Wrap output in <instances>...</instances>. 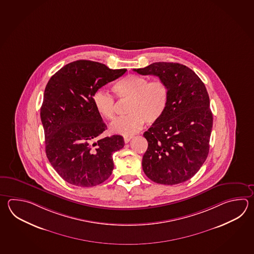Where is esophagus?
<instances>
[{
  "instance_id": "1",
  "label": "esophagus",
  "mask_w": 254,
  "mask_h": 254,
  "mask_svg": "<svg viewBox=\"0 0 254 254\" xmlns=\"http://www.w3.org/2000/svg\"><path fill=\"white\" fill-rule=\"evenodd\" d=\"M132 139V136H124L125 143H128Z\"/></svg>"
}]
</instances>
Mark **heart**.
Returning a JSON list of instances; mask_svg holds the SVG:
<instances>
[{"label": "heart", "instance_id": "heart-1", "mask_svg": "<svg viewBox=\"0 0 254 254\" xmlns=\"http://www.w3.org/2000/svg\"><path fill=\"white\" fill-rule=\"evenodd\" d=\"M119 99H128L127 113L110 124L115 134L131 136L146 124H154L166 112L169 100V87L163 79H149L139 75L130 74L119 79L112 87ZM94 107L101 117L112 120L116 115L115 99L111 95L99 89L92 97Z\"/></svg>", "mask_w": 254, "mask_h": 254}]
</instances>
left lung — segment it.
Listing matches in <instances>:
<instances>
[{
    "instance_id": "8db88e82",
    "label": "left lung",
    "mask_w": 254,
    "mask_h": 254,
    "mask_svg": "<svg viewBox=\"0 0 254 254\" xmlns=\"http://www.w3.org/2000/svg\"><path fill=\"white\" fill-rule=\"evenodd\" d=\"M134 71L156 76L169 87L165 114L144 133L148 143L142 160L144 173L161 185L187 181L209 153L212 114L206 88L191 68L179 63H152Z\"/></svg>"
}]
</instances>
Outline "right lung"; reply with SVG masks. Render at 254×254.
Instances as JSON below:
<instances>
[{
    "label": "right lung",
    "instance_id": "obj_1",
    "mask_svg": "<svg viewBox=\"0 0 254 254\" xmlns=\"http://www.w3.org/2000/svg\"><path fill=\"white\" fill-rule=\"evenodd\" d=\"M126 71L81 60L65 65L47 84L41 109L47 157L61 177L73 186L95 187L112 174V155L123 148L124 138L99 137L107 126L92 97Z\"/></svg>",
    "mask_w": 254,
    "mask_h": 254
}]
</instances>
